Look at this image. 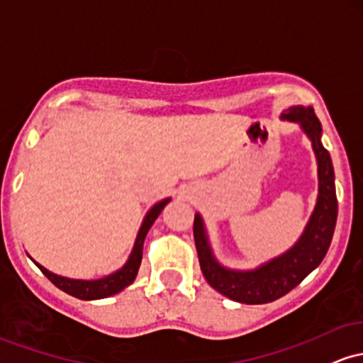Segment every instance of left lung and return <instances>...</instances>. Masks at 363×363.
<instances>
[{"label":"left lung","mask_w":363,"mask_h":363,"mask_svg":"<svg viewBox=\"0 0 363 363\" xmlns=\"http://www.w3.org/2000/svg\"><path fill=\"white\" fill-rule=\"evenodd\" d=\"M281 121L298 123L312 145L317 160L318 193L301 236L291 248L253 269H230L215 257L208 230L201 213H194V242L201 272L208 284L224 296L246 305H262L279 300L296 288L328 253L337 218L334 169L329 151L322 145V125L312 106H289Z\"/></svg>","instance_id":"left-lung-1"}]
</instances>
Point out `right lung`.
I'll return each mask as SVG.
<instances>
[{"label":"right lung","instance_id":"1","mask_svg":"<svg viewBox=\"0 0 363 363\" xmlns=\"http://www.w3.org/2000/svg\"><path fill=\"white\" fill-rule=\"evenodd\" d=\"M169 201H170V198H163V200L155 203L148 212H146L145 218H143V222H141V227H139V230H138L136 241H134V246H133V250H130V255H129V258H127V262L121 267V269H117L115 272H111L105 277L70 279L65 276H58V274L48 270L46 267L38 264V262H35L29 253L27 255H29L30 260H33L34 264L39 267V270H41V272L45 274V276L50 279V281L53 282L58 289H62V291L70 294V296L79 298V300H103V298L113 296V294L121 293L122 289H125L127 286L133 284L134 279H136L138 272H139V265H141V260H143V245H145L146 234H148L151 225L155 224V220H157L158 215L162 213V210L165 208V205Z\"/></svg>","mask_w":363,"mask_h":363}]
</instances>
